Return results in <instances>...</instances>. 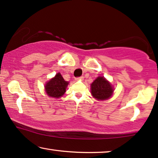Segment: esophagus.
<instances>
[{
    "mask_svg": "<svg viewBox=\"0 0 158 158\" xmlns=\"http://www.w3.org/2000/svg\"><path fill=\"white\" fill-rule=\"evenodd\" d=\"M83 77H77V78H76V80H77V81H78V80H82V79H83Z\"/></svg>",
    "mask_w": 158,
    "mask_h": 158,
    "instance_id": "esophagus-1",
    "label": "esophagus"
}]
</instances>
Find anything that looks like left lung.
I'll return each instance as SVG.
<instances>
[{"instance_id": "1", "label": "left lung", "mask_w": 158, "mask_h": 158, "mask_svg": "<svg viewBox=\"0 0 158 158\" xmlns=\"http://www.w3.org/2000/svg\"><path fill=\"white\" fill-rule=\"evenodd\" d=\"M112 85L102 77H99L91 85V93L97 100H104L112 95Z\"/></svg>"}]
</instances>
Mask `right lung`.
I'll return each instance as SVG.
<instances>
[{
	"instance_id": "obj_1",
	"label": "right lung",
	"mask_w": 158,
	"mask_h": 158,
	"mask_svg": "<svg viewBox=\"0 0 158 158\" xmlns=\"http://www.w3.org/2000/svg\"><path fill=\"white\" fill-rule=\"evenodd\" d=\"M68 85V81H65L61 74L58 73L53 79H50V81L46 84L45 91L48 96L56 98H60L66 92Z\"/></svg>"
}]
</instances>
